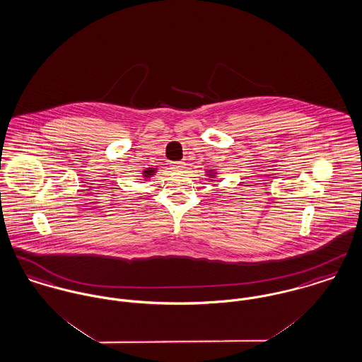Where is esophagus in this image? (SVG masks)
Instances as JSON below:
<instances>
[{
	"instance_id": "obj_1",
	"label": "esophagus",
	"mask_w": 362,
	"mask_h": 362,
	"mask_svg": "<svg viewBox=\"0 0 362 362\" xmlns=\"http://www.w3.org/2000/svg\"><path fill=\"white\" fill-rule=\"evenodd\" d=\"M171 168L174 170V171H184V168H187L185 167V162H171Z\"/></svg>"
}]
</instances>
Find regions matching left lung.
<instances>
[{"label":"left lung","instance_id":"8db88e82","mask_svg":"<svg viewBox=\"0 0 362 362\" xmlns=\"http://www.w3.org/2000/svg\"><path fill=\"white\" fill-rule=\"evenodd\" d=\"M206 175H207L209 178H211V181H214L216 177L218 175V173H217L216 170H209V171H206Z\"/></svg>","mask_w":362,"mask_h":362}]
</instances>
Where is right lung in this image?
I'll use <instances>...</instances> for the list:
<instances>
[{
	"mask_svg": "<svg viewBox=\"0 0 362 362\" xmlns=\"http://www.w3.org/2000/svg\"><path fill=\"white\" fill-rule=\"evenodd\" d=\"M158 170L159 168H156V167H148V168L142 170V178L144 180H149L151 177H153L158 173Z\"/></svg>",
	"mask_w": 362,
	"mask_h": 362,
	"instance_id": "right-lung-1",
	"label": "right lung"
}]
</instances>
